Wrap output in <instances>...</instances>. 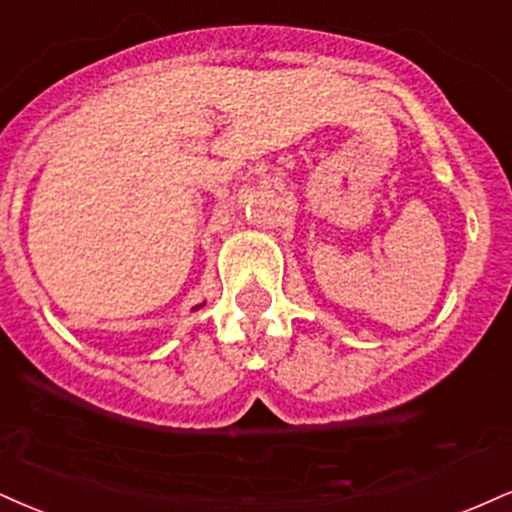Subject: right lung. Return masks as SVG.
<instances>
[{
	"instance_id": "add662e5",
	"label": "right lung",
	"mask_w": 512,
	"mask_h": 512,
	"mask_svg": "<svg viewBox=\"0 0 512 512\" xmlns=\"http://www.w3.org/2000/svg\"><path fill=\"white\" fill-rule=\"evenodd\" d=\"M197 307H200V305H197Z\"/></svg>"
}]
</instances>
